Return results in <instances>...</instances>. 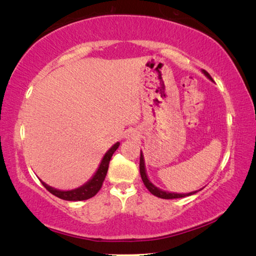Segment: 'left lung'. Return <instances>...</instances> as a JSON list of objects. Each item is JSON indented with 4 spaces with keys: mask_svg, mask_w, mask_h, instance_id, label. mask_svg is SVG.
<instances>
[{
    "mask_svg": "<svg viewBox=\"0 0 256 256\" xmlns=\"http://www.w3.org/2000/svg\"><path fill=\"white\" fill-rule=\"evenodd\" d=\"M203 73L209 78L210 80H212L211 76L206 71L203 70ZM140 175H141V178L142 180H144V184L146 185V188L149 190L150 193H152L154 196H158L160 198H184L186 196H192V194H196L198 190H196V192H190L188 194H177V193H168V192H164V190H162L156 188L154 185H152L150 183V180H148V176H146V168H144V156H142V152H141V156H140Z\"/></svg>",
    "mask_w": 256,
    "mask_h": 256,
    "instance_id": "left-lung-1",
    "label": "left lung"
}]
</instances>
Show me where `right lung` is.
Returning a JSON list of instances; mask_svg holds the SVG:
<instances>
[{
    "label": "right lung",
    "instance_id": "1",
    "mask_svg": "<svg viewBox=\"0 0 256 256\" xmlns=\"http://www.w3.org/2000/svg\"><path fill=\"white\" fill-rule=\"evenodd\" d=\"M120 144H115L112 148L107 151L106 154L104 156V158L100 162V166H99L98 170L96 172V174L94 175V177L90 180L88 183L86 185L81 186V188H76V190H55L50 186L46 185L44 182H42V184L45 186V188L50 192L53 196H58L62 200H66V201H84V200H88V198H92L96 196V194L99 192V190L102 188L104 180H105V177L108 170V164H110V158L112 154L118 150Z\"/></svg>",
    "mask_w": 256,
    "mask_h": 256
}]
</instances>
